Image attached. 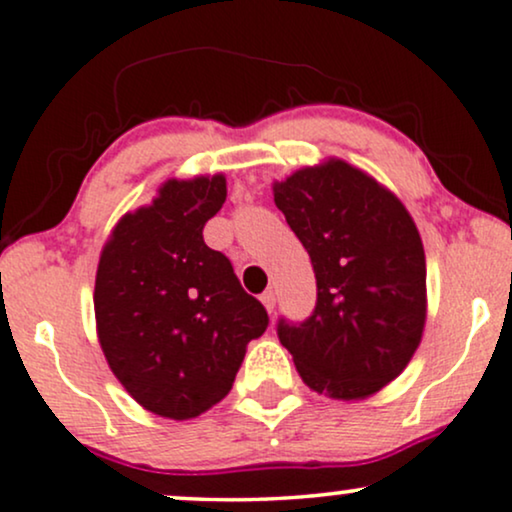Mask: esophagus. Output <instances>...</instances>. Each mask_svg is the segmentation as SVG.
Returning a JSON list of instances; mask_svg holds the SVG:
<instances>
[{"label":"esophagus","mask_w":512,"mask_h":512,"mask_svg":"<svg viewBox=\"0 0 512 512\" xmlns=\"http://www.w3.org/2000/svg\"><path fill=\"white\" fill-rule=\"evenodd\" d=\"M261 301H263V306H266L268 313L275 311V292H263Z\"/></svg>","instance_id":"esophagus-1"}]
</instances>
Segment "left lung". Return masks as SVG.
I'll use <instances>...</instances> for the list:
<instances>
[{"label": "left lung", "instance_id": "8db88e82", "mask_svg": "<svg viewBox=\"0 0 512 512\" xmlns=\"http://www.w3.org/2000/svg\"><path fill=\"white\" fill-rule=\"evenodd\" d=\"M273 197L318 282L311 318L280 320L277 337L306 387L339 401L368 399L406 370L425 330L418 227L391 189L334 156L273 182Z\"/></svg>", "mask_w": 512, "mask_h": 512}]
</instances>
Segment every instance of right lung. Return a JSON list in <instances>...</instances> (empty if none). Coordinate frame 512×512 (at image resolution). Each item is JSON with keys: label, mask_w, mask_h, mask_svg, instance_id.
I'll list each match as a JSON object with an SVG mask.
<instances>
[{"label": "right lung", "mask_w": 512, "mask_h": 512, "mask_svg": "<svg viewBox=\"0 0 512 512\" xmlns=\"http://www.w3.org/2000/svg\"><path fill=\"white\" fill-rule=\"evenodd\" d=\"M223 173L163 182L118 220L99 256L94 318L106 363L144 410L192 420L232 389L268 313L204 242L223 208Z\"/></svg>", "instance_id": "add662e5"}]
</instances>
